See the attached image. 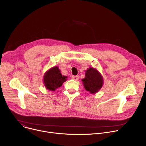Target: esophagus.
Masks as SVG:
<instances>
[{
	"label": "esophagus",
	"instance_id": "obj_1",
	"mask_svg": "<svg viewBox=\"0 0 146 146\" xmlns=\"http://www.w3.org/2000/svg\"><path fill=\"white\" fill-rule=\"evenodd\" d=\"M72 79L74 80H79V76H72Z\"/></svg>",
	"mask_w": 146,
	"mask_h": 146
}]
</instances>
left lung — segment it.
<instances>
[{
    "label": "left lung",
    "mask_w": 146,
    "mask_h": 146,
    "mask_svg": "<svg viewBox=\"0 0 146 146\" xmlns=\"http://www.w3.org/2000/svg\"><path fill=\"white\" fill-rule=\"evenodd\" d=\"M85 72V77L82 80L84 89L91 94L98 93L104 83L101 73L93 67L88 68Z\"/></svg>",
    "instance_id": "left-lung-1"
}]
</instances>
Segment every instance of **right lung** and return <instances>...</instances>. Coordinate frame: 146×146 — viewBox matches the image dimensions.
<instances>
[{
    "label": "right lung",
    "instance_id": "add662e5",
    "mask_svg": "<svg viewBox=\"0 0 146 146\" xmlns=\"http://www.w3.org/2000/svg\"><path fill=\"white\" fill-rule=\"evenodd\" d=\"M67 77L63 76L58 66H54L46 72L43 76V83L47 90L54 92L67 80Z\"/></svg>",
    "mask_w": 146,
    "mask_h": 146
}]
</instances>
